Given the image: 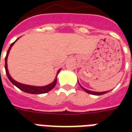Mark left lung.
I'll use <instances>...</instances> for the list:
<instances>
[{
	"mask_svg": "<svg viewBox=\"0 0 132 132\" xmlns=\"http://www.w3.org/2000/svg\"><path fill=\"white\" fill-rule=\"evenodd\" d=\"M20 38V37H19ZM18 38V39H19ZM18 39H17L13 43H12L10 44L9 49L7 50V54H6V56L5 58V72H6V74H7V76L8 78V79L10 80V81L11 83H13L14 86H15L17 88H18L19 89H20L22 91L25 92V93H30V94H42V93H48L49 91H50L51 90L54 88L56 84V81H57V75L59 74V73L60 72V70L59 69L57 71V74H56V76L55 78V79L54 80V81H52V83H50L48 85L44 86H30V85H26V84H23V83H20V82H18L16 81L15 79H13V78L11 77V76L9 73V71H8V69H7V57H8V54L10 53V51L12 46L14 45V44L15 42L16 41L18 40Z\"/></svg>",
	"mask_w": 132,
	"mask_h": 132,
	"instance_id": "left-lung-1",
	"label": "left lung"
}]
</instances>
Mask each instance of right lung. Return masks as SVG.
<instances>
[{
	"label": "right lung",
	"mask_w": 132,
	"mask_h": 132,
	"mask_svg": "<svg viewBox=\"0 0 132 132\" xmlns=\"http://www.w3.org/2000/svg\"><path fill=\"white\" fill-rule=\"evenodd\" d=\"M82 89H83L84 91H86L87 93H89V94H91V95H103L106 93H108V91H105V92H95V91H91V90H87V89L84 88L83 87H81Z\"/></svg>",
	"instance_id": "1"
}]
</instances>
